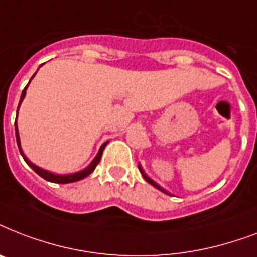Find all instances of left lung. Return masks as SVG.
<instances>
[{"mask_svg":"<svg viewBox=\"0 0 257 257\" xmlns=\"http://www.w3.org/2000/svg\"><path fill=\"white\" fill-rule=\"evenodd\" d=\"M139 169H140V172H141V175H143V177H144V179L147 180V181H148L149 184H151V185H153V187H155V188H157V189H159V191H161V192H164V193H167V192H165L164 189H163V188H161V187H159V185H157V184L155 183V181H153V180H151V179H149V177H148V176L145 175V173H144V171H143V169H141V167H140V165H139Z\"/></svg>","mask_w":257,"mask_h":257,"instance_id":"obj_1","label":"left lung"}]
</instances>
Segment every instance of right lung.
Listing matches in <instances>:
<instances>
[{
    "label": "right lung",
    "mask_w": 257,
    "mask_h": 257,
    "mask_svg": "<svg viewBox=\"0 0 257 257\" xmlns=\"http://www.w3.org/2000/svg\"><path fill=\"white\" fill-rule=\"evenodd\" d=\"M34 77V76H33ZM32 77V78H33ZM30 78V80H32ZM30 82V81H29ZM29 85V84H28ZM28 85L25 86V89L22 90V94H21V100H20V104H21V101L24 100V97H25V93H26V88H28ZM20 104H18V108H20ZM16 139H17V144H18V149H20V152H21L22 157H24V160L26 161V164L29 165L30 168L33 169L37 175H40L42 177V179L48 180V181H50V183H56V184H68V183H74V181H78V180H82L85 179L86 176H89L90 173H92L93 171H94V168L97 167V164L100 163L101 160V155H102V151H104L105 145L108 144V141L106 143H104V144L101 145L100 151H98V155L96 156V159L90 163V165H89L88 168H85L84 171H80L77 172V173H72V175H64V176H60V175H54V173H50V172L48 171H44V169L38 168L37 165L32 164L28 159L25 157V155L22 153L21 151V147H20V136H18V131H17V125H16Z\"/></svg>",
    "instance_id": "obj_1"
}]
</instances>
